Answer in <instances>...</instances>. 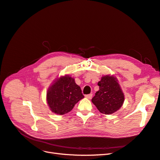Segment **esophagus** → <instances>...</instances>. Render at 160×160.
<instances>
[{"instance_id":"obj_1","label":"esophagus","mask_w":160,"mask_h":160,"mask_svg":"<svg viewBox=\"0 0 160 160\" xmlns=\"http://www.w3.org/2000/svg\"><path fill=\"white\" fill-rule=\"evenodd\" d=\"M92 97H93V95H92L91 93V94H89V95H85V98H88V99H91Z\"/></svg>"}]
</instances>
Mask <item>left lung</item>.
Returning a JSON list of instances; mask_svg holds the SVG:
<instances>
[{
  "label": "left lung",
  "instance_id": "1",
  "mask_svg": "<svg viewBox=\"0 0 160 160\" xmlns=\"http://www.w3.org/2000/svg\"><path fill=\"white\" fill-rule=\"evenodd\" d=\"M99 90L91 99L93 103L101 113L112 114L123 105L124 94L113 75H105L98 82Z\"/></svg>",
  "mask_w": 160,
  "mask_h": 160
}]
</instances>
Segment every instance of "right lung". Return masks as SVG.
Here are the masks:
<instances>
[{"mask_svg": "<svg viewBox=\"0 0 160 160\" xmlns=\"http://www.w3.org/2000/svg\"><path fill=\"white\" fill-rule=\"evenodd\" d=\"M83 98L81 88L69 75L57 79L47 92V101L50 109L59 115L69 113Z\"/></svg>", "mask_w": 160, "mask_h": 160, "instance_id": "1", "label": "right lung"}]
</instances>
